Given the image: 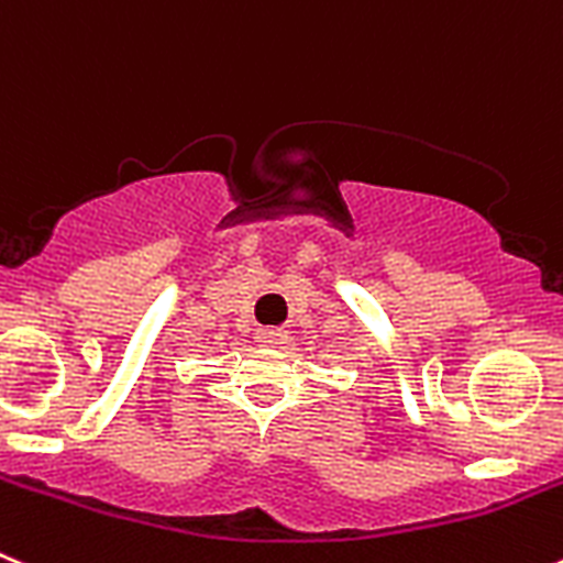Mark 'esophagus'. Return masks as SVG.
<instances>
[{
    "instance_id": "34e87169",
    "label": "esophagus",
    "mask_w": 563,
    "mask_h": 563,
    "mask_svg": "<svg viewBox=\"0 0 563 563\" xmlns=\"http://www.w3.org/2000/svg\"><path fill=\"white\" fill-rule=\"evenodd\" d=\"M253 335H256V343H262V346H278V343L287 341V330H282V327H258Z\"/></svg>"
}]
</instances>
